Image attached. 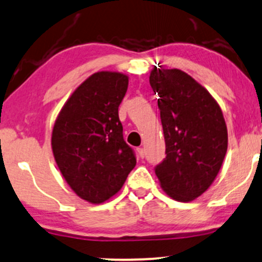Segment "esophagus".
Here are the masks:
<instances>
[{
	"instance_id": "34e87169",
	"label": "esophagus",
	"mask_w": 262,
	"mask_h": 262,
	"mask_svg": "<svg viewBox=\"0 0 262 262\" xmlns=\"http://www.w3.org/2000/svg\"><path fill=\"white\" fill-rule=\"evenodd\" d=\"M136 150H137L138 157H140V158H143V157H144V150H143L142 147H138Z\"/></svg>"
}]
</instances>
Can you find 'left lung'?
Returning <instances> with one entry per match:
<instances>
[{
    "instance_id": "1",
    "label": "left lung",
    "mask_w": 262,
    "mask_h": 262,
    "mask_svg": "<svg viewBox=\"0 0 262 262\" xmlns=\"http://www.w3.org/2000/svg\"><path fill=\"white\" fill-rule=\"evenodd\" d=\"M149 84L158 93L165 158L156 165L170 198L187 202L202 195L216 179L228 147V134L217 101L180 70H152Z\"/></svg>"
}]
</instances>
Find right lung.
Masks as SVG:
<instances>
[{"instance_id": "obj_1", "label": "right lung", "mask_w": 262, "mask_h": 262, "mask_svg": "<svg viewBox=\"0 0 262 262\" xmlns=\"http://www.w3.org/2000/svg\"><path fill=\"white\" fill-rule=\"evenodd\" d=\"M127 85L122 73H94L73 92L54 125L57 167L71 189L92 204L115 195L136 165L119 119Z\"/></svg>"}]
</instances>
